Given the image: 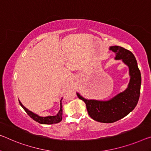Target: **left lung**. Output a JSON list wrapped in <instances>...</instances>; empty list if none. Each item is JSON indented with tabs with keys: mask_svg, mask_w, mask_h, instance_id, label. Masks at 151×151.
Returning a JSON list of instances; mask_svg holds the SVG:
<instances>
[{
	"mask_svg": "<svg viewBox=\"0 0 151 151\" xmlns=\"http://www.w3.org/2000/svg\"><path fill=\"white\" fill-rule=\"evenodd\" d=\"M109 50L115 53V59H122L128 66L130 80L127 88L105 101L88 100L77 93L78 98L86 103L88 113L92 119L108 124L122 119L134 110L140 97L141 86L140 71L133 53L119 46H111Z\"/></svg>",
	"mask_w": 151,
	"mask_h": 151,
	"instance_id": "8db88e82",
	"label": "left lung"
}]
</instances>
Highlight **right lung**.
<instances>
[{"instance_id":"1","label":"right lung","mask_w":151,"mask_h":151,"mask_svg":"<svg viewBox=\"0 0 151 151\" xmlns=\"http://www.w3.org/2000/svg\"><path fill=\"white\" fill-rule=\"evenodd\" d=\"M61 103H60V110L59 113H57L56 115L54 116H47V117H40V116L38 115L37 114L32 112V111H29L27 108H25V106L22 105V103L19 101V103L20 105L22 106V108L25 110V112L27 113V114L30 117L32 118L34 121L40 123L41 124H57V123L60 122L62 120V114H63V109H62V103H61Z\"/></svg>"}]
</instances>
